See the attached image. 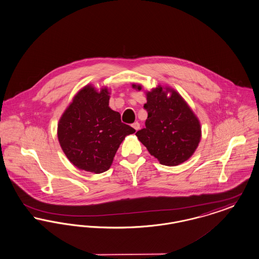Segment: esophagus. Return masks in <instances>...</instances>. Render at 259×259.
<instances>
[{
  "label": "esophagus",
  "mask_w": 259,
  "mask_h": 259,
  "mask_svg": "<svg viewBox=\"0 0 259 259\" xmlns=\"http://www.w3.org/2000/svg\"><path fill=\"white\" fill-rule=\"evenodd\" d=\"M132 127H133V128L136 130V131H138V130L140 129V123L137 121L134 122V123L132 124Z\"/></svg>",
  "instance_id": "esophagus-1"
}]
</instances>
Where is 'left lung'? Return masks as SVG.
Returning <instances> with one entry per match:
<instances>
[{
  "mask_svg": "<svg viewBox=\"0 0 259 259\" xmlns=\"http://www.w3.org/2000/svg\"><path fill=\"white\" fill-rule=\"evenodd\" d=\"M141 91L142 85L132 84ZM148 111L145 127L136 133L139 141L160 164L176 166L196 152L201 138L200 122L182 96L168 86L146 92Z\"/></svg>",
  "mask_w": 259,
  "mask_h": 259,
  "instance_id": "8db88e82",
  "label": "left lung"
}]
</instances>
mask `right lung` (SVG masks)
<instances>
[{"label": "right lung", "mask_w": 259, "mask_h": 259, "mask_svg": "<svg viewBox=\"0 0 259 259\" xmlns=\"http://www.w3.org/2000/svg\"><path fill=\"white\" fill-rule=\"evenodd\" d=\"M109 90L88 84L77 93L58 124V139L68 160L95 174L107 171L122 141L136 132L108 107Z\"/></svg>", "instance_id": "1"}]
</instances>
